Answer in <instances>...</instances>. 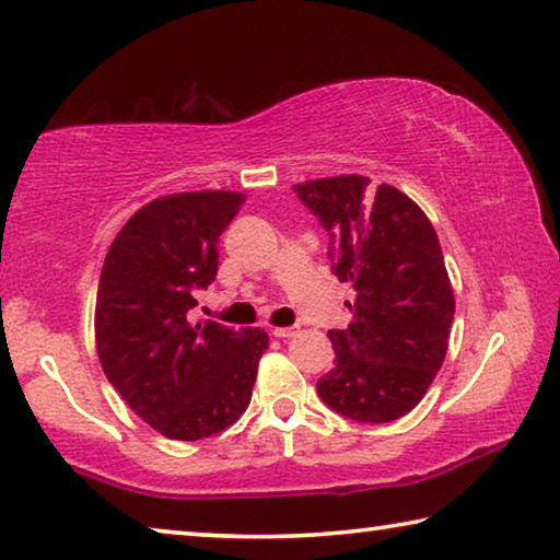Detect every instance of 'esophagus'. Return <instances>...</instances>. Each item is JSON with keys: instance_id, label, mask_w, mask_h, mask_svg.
Segmentation results:
<instances>
[{"instance_id": "obj_1", "label": "esophagus", "mask_w": 560, "mask_h": 560, "mask_svg": "<svg viewBox=\"0 0 560 560\" xmlns=\"http://www.w3.org/2000/svg\"><path fill=\"white\" fill-rule=\"evenodd\" d=\"M271 334L277 336V338H293L299 334V328H293V326H279V328H271Z\"/></svg>"}]
</instances>
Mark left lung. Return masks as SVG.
Returning <instances> with one entry per match:
<instances>
[{
	"label": "left lung",
	"instance_id": "left-lung-1",
	"mask_svg": "<svg viewBox=\"0 0 560 560\" xmlns=\"http://www.w3.org/2000/svg\"><path fill=\"white\" fill-rule=\"evenodd\" d=\"M330 236L334 273L355 289L353 320L328 330L336 360L316 390L358 422H393L422 400L444 363L454 291L428 214L363 175L293 185Z\"/></svg>",
	"mask_w": 560,
	"mask_h": 560
}]
</instances>
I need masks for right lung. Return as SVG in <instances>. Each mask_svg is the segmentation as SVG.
Segmentation results:
<instances>
[{
    "instance_id": "1",
    "label": "right lung",
    "mask_w": 560,
    "mask_h": 560,
    "mask_svg": "<svg viewBox=\"0 0 560 560\" xmlns=\"http://www.w3.org/2000/svg\"><path fill=\"white\" fill-rule=\"evenodd\" d=\"M246 200L232 189L158 197L122 224L101 269L96 350L110 385L160 434L224 432L252 400L267 330L189 324L220 267V234Z\"/></svg>"
}]
</instances>
